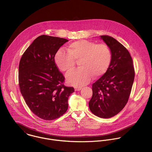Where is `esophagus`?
<instances>
[{"label":"esophagus","instance_id":"1","mask_svg":"<svg viewBox=\"0 0 152 152\" xmlns=\"http://www.w3.org/2000/svg\"><path fill=\"white\" fill-rule=\"evenodd\" d=\"M75 89L76 91H80L82 89V88L81 87H76L75 88Z\"/></svg>","mask_w":152,"mask_h":152}]
</instances>
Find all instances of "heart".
I'll return each mask as SVG.
<instances>
[{
  "mask_svg": "<svg viewBox=\"0 0 152 152\" xmlns=\"http://www.w3.org/2000/svg\"><path fill=\"white\" fill-rule=\"evenodd\" d=\"M67 53L59 51L55 55V61L58 68L64 72L73 69L75 61H79L80 67L66 75L68 83L75 86L88 84L92 77L97 79L103 76L112 61L111 50L107 45L96 44L86 40L71 43L67 46Z\"/></svg>",
  "mask_w": 152,
  "mask_h": 152,
  "instance_id": "b5f03b06",
  "label": "heart"
}]
</instances>
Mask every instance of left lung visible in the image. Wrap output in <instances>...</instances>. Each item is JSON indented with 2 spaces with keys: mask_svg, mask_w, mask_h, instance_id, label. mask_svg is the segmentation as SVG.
Segmentation results:
<instances>
[{
  "mask_svg": "<svg viewBox=\"0 0 152 152\" xmlns=\"http://www.w3.org/2000/svg\"><path fill=\"white\" fill-rule=\"evenodd\" d=\"M100 38L109 47L112 61L107 72L92 85L89 106L94 115L106 119L116 115L126 106L134 82V69L132 58L123 45L109 36Z\"/></svg>",
  "mask_w": 152,
  "mask_h": 152,
  "instance_id": "1",
  "label": "left lung"
}]
</instances>
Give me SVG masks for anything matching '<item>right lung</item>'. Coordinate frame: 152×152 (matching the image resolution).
<instances>
[{"label": "right lung", "mask_w": 152, "mask_h": 152, "mask_svg": "<svg viewBox=\"0 0 152 152\" xmlns=\"http://www.w3.org/2000/svg\"><path fill=\"white\" fill-rule=\"evenodd\" d=\"M68 40L42 35L23 54L19 66L20 92L31 111L46 121L60 118L68 109V98L73 87L64 85V77L55 56Z\"/></svg>", "instance_id": "1"}]
</instances>
